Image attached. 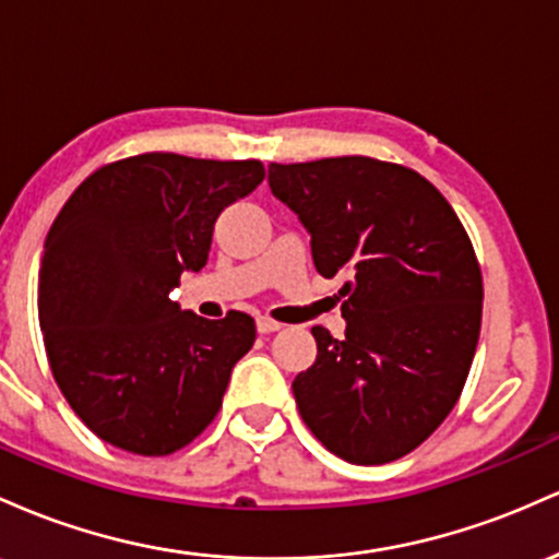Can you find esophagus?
<instances>
[{"label":"esophagus","instance_id":"esophagus-1","mask_svg":"<svg viewBox=\"0 0 559 559\" xmlns=\"http://www.w3.org/2000/svg\"><path fill=\"white\" fill-rule=\"evenodd\" d=\"M255 328H259L261 335H269V332H277L282 324L274 322V319H269V317H259L255 319Z\"/></svg>","mask_w":559,"mask_h":559}]
</instances>
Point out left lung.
<instances>
[{"instance_id": "obj_1", "label": "left lung", "mask_w": 559, "mask_h": 559, "mask_svg": "<svg viewBox=\"0 0 559 559\" xmlns=\"http://www.w3.org/2000/svg\"><path fill=\"white\" fill-rule=\"evenodd\" d=\"M269 187L343 277L346 335L311 328L317 361L293 380L300 417L341 460L385 465L417 449L465 388L483 277L449 200L412 168L364 155L272 163Z\"/></svg>"}]
</instances>
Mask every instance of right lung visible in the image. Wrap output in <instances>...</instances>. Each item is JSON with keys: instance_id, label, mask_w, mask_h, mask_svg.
<instances>
[{"instance_id": "1", "label": "right lung", "mask_w": 559, "mask_h": 559, "mask_svg": "<svg viewBox=\"0 0 559 559\" xmlns=\"http://www.w3.org/2000/svg\"><path fill=\"white\" fill-rule=\"evenodd\" d=\"M261 160L144 153L97 168L44 242L39 324L62 396L94 436L142 456L198 438L255 341L242 311H181V272L209 261L213 224L250 195Z\"/></svg>"}]
</instances>
